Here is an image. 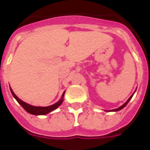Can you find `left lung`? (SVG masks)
Segmentation results:
<instances>
[{
  "label": "left lung",
  "instance_id": "8db88e82",
  "mask_svg": "<svg viewBox=\"0 0 150 150\" xmlns=\"http://www.w3.org/2000/svg\"><path fill=\"white\" fill-rule=\"evenodd\" d=\"M133 95H132V96L130 97L129 98H128V100H127V101H126V102H125V104H123V105H122V106H121V107H119V108H117V109L112 110H110V111H119V110H122V108H124V107H125V106H126V105H127V104H128V102H129V100H131V99H132V96H133Z\"/></svg>",
  "mask_w": 150,
  "mask_h": 150
}]
</instances>
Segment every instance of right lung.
Masks as SVG:
<instances>
[{"label":"right lung","mask_w":150,"mask_h":150,"mask_svg":"<svg viewBox=\"0 0 150 150\" xmlns=\"http://www.w3.org/2000/svg\"><path fill=\"white\" fill-rule=\"evenodd\" d=\"M10 91H11V93L12 95H13V96L15 98L16 100L18 102V104H20L24 109L25 110L28 112L30 113V114L37 115V116H38V115H46L47 114V113H49V112H51V111L54 110H55L56 108H58V107L62 104V102H63V97L64 95V92L60 100H59L57 103H55V104H52V105L51 106H49V107H34V106L30 105V104H27L25 102H24L22 101V100H20V99L18 98V97L14 94V92H13V91L12 90L11 88H10Z\"/></svg>","instance_id":"obj_1"}]
</instances>
